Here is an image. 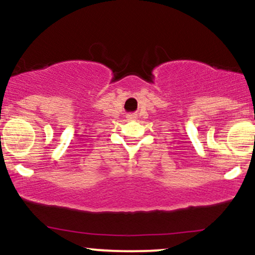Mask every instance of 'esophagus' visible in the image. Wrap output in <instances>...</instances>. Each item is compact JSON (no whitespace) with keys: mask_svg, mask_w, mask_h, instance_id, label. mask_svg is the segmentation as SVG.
I'll use <instances>...</instances> for the list:
<instances>
[{"mask_svg":"<svg viewBox=\"0 0 255 255\" xmlns=\"http://www.w3.org/2000/svg\"><path fill=\"white\" fill-rule=\"evenodd\" d=\"M135 118H136L135 114H129V115L127 116V119H128V120H134Z\"/></svg>","mask_w":255,"mask_h":255,"instance_id":"1","label":"esophagus"}]
</instances>
